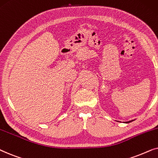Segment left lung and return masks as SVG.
Listing matches in <instances>:
<instances>
[{
	"instance_id": "obj_1",
	"label": "left lung",
	"mask_w": 158,
	"mask_h": 158,
	"mask_svg": "<svg viewBox=\"0 0 158 158\" xmlns=\"http://www.w3.org/2000/svg\"><path fill=\"white\" fill-rule=\"evenodd\" d=\"M131 121H128V122H126V123H129V122H131Z\"/></svg>"
}]
</instances>
